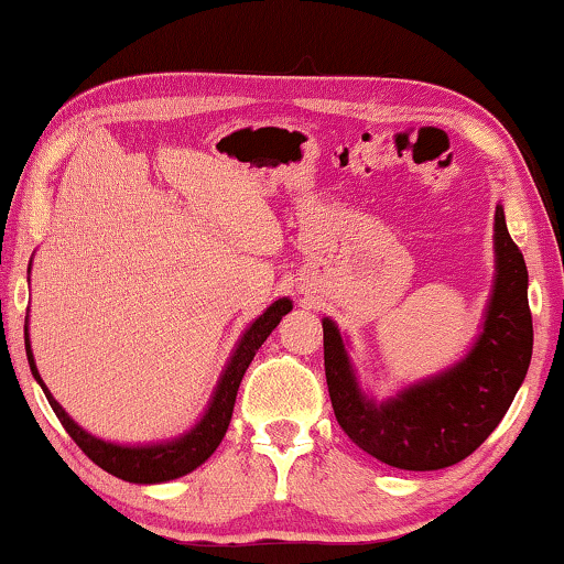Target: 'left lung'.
Here are the masks:
<instances>
[{"mask_svg": "<svg viewBox=\"0 0 564 564\" xmlns=\"http://www.w3.org/2000/svg\"><path fill=\"white\" fill-rule=\"evenodd\" d=\"M496 290L482 334L449 372L413 384L388 403L361 395L334 321H323V359L338 426L375 459L398 469H444L469 457L511 408L531 361L529 272L496 207Z\"/></svg>", "mask_w": 564, "mask_h": 564, "instance_id": "8db88e82", "label": "left lung"}]
</instances>
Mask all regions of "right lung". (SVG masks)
Instances as JSON below:
<instances>
[{
  "mask_svg": "<svg viewBox=\"0 0 564 564\" xmlns=\"http://www.w3.org/2000/svg\"><path fill=\"white\" fill-rule=\"evenodd\" d=\"M292 311V303L288 297L276 300L274 305L267 307L264 315H259L257 321L251 323V328L246 330L241 344L234 357H230L226 372L220 377L218 390H215L213 403L207 408V413L203 415V421L197 423L189 434H184L182 438L169 444H156V446H118V444H107L102 438L87 434V431L76 426V423L68 419L64 408L56 403V398L51 395L48 388H45L41 375H37L33 351H30V341L25 338V351H28V361L30 369H33V377L41 382V388L48 398V403L53 408V413L58 415L61 426L66 429V434L74 438L76 446L87 454V457L95 462L97 467H102L105 473H110L120 480L128 482H166L174 480V477H182L192 473V469L203 465V462L210 457V454L218 449V444L226 436L230 415H234V405H236V395H238V384H241L246 369H249L251 359L257 357L259 346L267 341V336L276 328V323L282 321V315H288Z\"/></svg>",
  "mask_w": 564,
  "mask_h": 564,
  "instance_id": "add662e5",
  "label": "right lung"
}]
</instances>
